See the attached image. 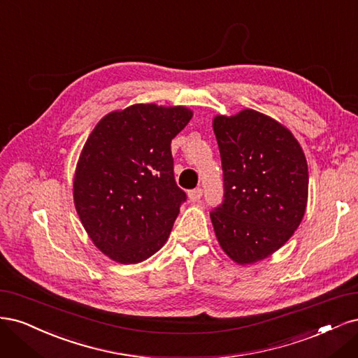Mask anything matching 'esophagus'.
<instances>
[{
    "instance_id": "34e87169",
    "label": "esophagus",
    "mask_w": 358,
    "mask_h": 358,
    "mask_svg": "<svg viewBox=\"0 0 358 358\" xmlns=\"http://www.w3.org/2000/svg\"><path fill=\"white\" fill-rule=\"evenodd\" d=\"M202 193H203V190H202L201 187L190 190V192H189V201H190V202H198V201L202 198Z\"/></svg>"
}]
</instances>
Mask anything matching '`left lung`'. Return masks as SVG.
Here are the masks:
<instances>
[{
	"mask_svg": "<svg viewBox=\"0 0 358 358\" xmlns=\"http://www.w3.org/2000/svg\"><path fill=\"white\" fill-rule=\"evenodd\" d=\"M224 199L211 211L218 244L238 264L269 257L292 238L308 202V164L280 122L256 110L215 116Z\"/></svg>",
	"mask_w": 358,
	"mask_h": 358,
	"instance_id": "obj_1",
	"label": "left lung"
}]
</instances>
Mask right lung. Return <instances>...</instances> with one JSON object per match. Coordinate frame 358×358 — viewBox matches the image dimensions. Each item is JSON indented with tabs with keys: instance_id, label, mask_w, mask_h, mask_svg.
I'll list each match as a JSON object with an SVG mask.
<instances>
[{
	"instance_id": "right-lung-1",
	"label": "right lung",
	"mask_w": 358,
	"mask_h": 358,
	"mask_svg": "<svg viewBox=\"0 0 358 358\" xmlns=\"http://www.w3.org/2000/svg\"><path fill=\"white\" fill-rule=\"evenodd\" d=\"M186 107L135 103L103 116L78 157L73 194L92 242L111 260L140 263L164 247L180 205L171 141Z\"/></svg>"
}]
</instances>
